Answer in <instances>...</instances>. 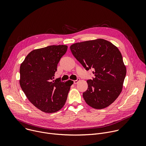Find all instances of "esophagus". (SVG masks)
Masks as SVG:
<instances>
[{
    "label": "esophagus",
    "instance_id": "esophagus-1",
    "mask_svg": "<svg viewBox=\"0 0 146 146\" xmlns=\"http://www.w3.org/2000/svg\"><path fill=\"white\" fill-rule=\"evenodd\" d=\"M78 81H80V78H77L76 80H74L73 82H74V84H77Z\"/></svg>",
    "mask_w": 146,
    "mask_h": 146
}]
</instances>
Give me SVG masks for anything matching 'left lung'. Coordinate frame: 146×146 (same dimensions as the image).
Here are the masks:
<instances>
[{
	"mask_svg": "<svg viewBox=\"0 0 146 146\" xmlns=\"http://www.w3.org/2000/svg\"><path fill=\"white\" fill-rule=\"evenodd\" d=\"M72 54L86 70L93 69L95 77L87 81L82 95L96 109L107 108L121 94L127 69L118 48L102 38L76 43L70 47Z\"/></svg>",
	"mask_w": 146,
	"mask_h": 146,
	"instance_id": "8db88e82",
	"label": "left lung"
}]
</instances>
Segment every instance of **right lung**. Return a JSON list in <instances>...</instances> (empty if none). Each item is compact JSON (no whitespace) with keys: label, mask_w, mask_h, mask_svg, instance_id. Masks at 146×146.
I'll use <instances>...</instances> for the list:
<instances>
[{"label":"right lung","mask_w":146,"mask_h":146,"mask_svg":"<svg viewBox=\"0 0 146 146\" xmlns=\"http://www.w3.org/2000/svg\"><path fill=\"white\" fill-rule=\"evenodd\" d=\"M67 49L66 45H53L34 50L20 66L21 87L33 105L44 113H55L64 107L73 83L52 80Z\"/></svg>","instance_id":"add662e5"}]
</instances>
